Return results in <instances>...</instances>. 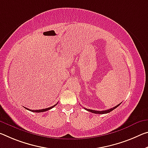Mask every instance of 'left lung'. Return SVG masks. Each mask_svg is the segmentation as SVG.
<instances>
[{
  "mask_svg": "<svg viewBox=\"0 0 148 148\" xmlns=\"http://www.w3.org/2000/svg\"><path fill=\"white\" fill-rule=\"evenodd\" d=\"M121 104V103L120 104L117 105L116 106L111 108V109H107V110H105V111H95V110L88 109H86V108H84V109H85L86 111H90L91 112H93V113H95V114H106V113H108V112H110L111 111H112V110H114V109H116V108L118 107Z\"/></svg>",
  "mask_w": 148,
  "mask_h": 148,
  "instance_id": "1",
  "label": "left lung"
}]
</instances>
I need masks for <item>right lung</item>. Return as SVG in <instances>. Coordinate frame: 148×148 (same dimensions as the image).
<instances>
[{"label": "right lung", "mask_w": 148, "mask_h": 148, "mask_svg": "<svg viewBox=\"0 0 148 148\" xmlns=\"http://www.w3.org/2000/svg\"><path fill=\"white\" fill-rule=\"evenodd\" d=\"M57 104L55 105H53V106L51 107L46 108V109H40V110H31V109H27V108H25V107H24V108H25V109H26L29 110V111H32V112H45V111H48V110H50V109H52V108H53L54 107H55V105H57Z\"/></svg>", "instance_id": "1"}]
</instances>
